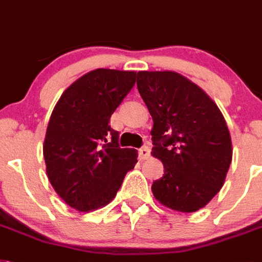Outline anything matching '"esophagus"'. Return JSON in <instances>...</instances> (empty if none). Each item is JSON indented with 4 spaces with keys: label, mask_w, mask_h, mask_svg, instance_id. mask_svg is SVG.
Instances as JSON below:
<instances>
[{
    "label": "esophagus",
    "mask_w": 262,
    "mask_h": 262,
    "mask_svg": "<svg viewBox=\"0 0 262 262\" xmlns=\"http://www.w3.org/2000/svg\"><path fill=\"white\" fill-rule=\"evenodd\" d=\"M140 157L142 160H146V158L150 157V146L149 145H144L141 149H140Z\"/></svg>",
    "instance_id": "obj_1"
}]
</instances>
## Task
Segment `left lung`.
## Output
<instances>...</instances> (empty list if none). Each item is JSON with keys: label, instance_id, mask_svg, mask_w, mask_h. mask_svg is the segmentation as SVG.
<instances>
[{"label": "left lung", "instance_id": "left-lung-1", "mask_svg": "<svg viewBox=\"0 0 262 262\" xmlns=\"http://www.w3.org/2000/svg\"><path fill=\"white\" fill-rule=\"evenodd\" d=\"M137 88L153 118L151 155L165 169L151 192L170 209L197 212L223 188L232 162L225 118L201 88L176 72H138Z\"/></svg>", "mask_w": 262, "mask_h": 262}]
</instances>
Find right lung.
<instances>
[{"instance_id": "add662e5", "label": "right lung", "mask_w": 262, "mask_h": 262, "mask_svg": "<svg viewBox=\"0 0 262 262\" xmlns=\"http://www.w3.org/2000/svg\"><path fill=\"white\" fill-rule=\"evenodd\" d=\"M135 83L136 72L92 70L63 92L50 116L46 174L57 194L80 212L111 202L137 162V150L121 148L109 125Z\"/></svg>"}]
</instances>
